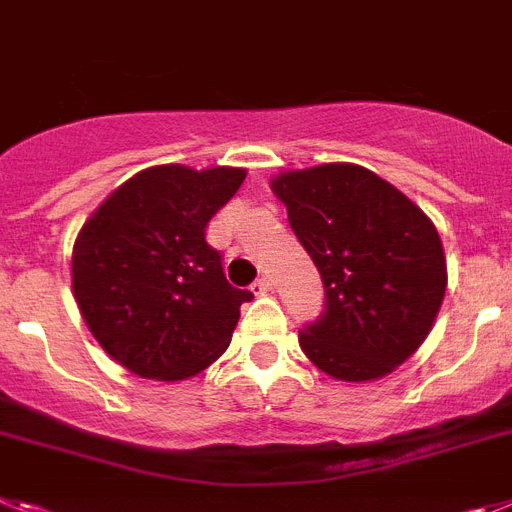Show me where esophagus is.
I'll use <instances>...</instances> for the list:
<instances>
[{
  "mask_svg": "<svg viewBox=\"0 0 512 512\" xmlns=\"http://www.w3.org/2000/svg\"><path fill=\"white\" fill-rule=\"evenodd\" d=\"M270 288H273V281H270L268 275H262V278H257V281L252 283V291H255L257 296H262V293H268Z\"/></svg>",
  "mask_w": 512,
  "mask_h": 512,
  "instance_id": "esophagus-1",
  "label": "esophagus"
}]
</instances>
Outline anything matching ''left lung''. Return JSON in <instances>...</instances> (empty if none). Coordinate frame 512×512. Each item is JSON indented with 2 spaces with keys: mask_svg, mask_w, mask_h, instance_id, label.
Here are the masks:
<instances>
[{
  "mask_svg": "<svg viewBox=\"0 0 512 512\" xmlns=\"http://www.w3.org/2000/svg\"><path fill=\"white\" fill-rule=\"evenodd\" d=\"M293 234L317 265L324 309L299 330L319 371L379 379L428 337L446 293V257L430 219L358 164H322L273 180Z\"/></svg>",
  "mask_w": 512,
  "mask_h": 512,
  "instance_id": "8db88e82",
  "label": "left lung"
}]
</instances>
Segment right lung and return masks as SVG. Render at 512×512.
Wrapping results in <instances>:
<instances>
[{
	"instance_id": "obj_1",
	"label": "right lung",
	"mask_w": 512,
	"mask_h": 512,
	"mask_svg": "<svg viewBox=\"0 0 512 512\" xmlns=\"http://www.w3.org/2000/svg\"><path fill=\"white\" fill-rule=\"evenodd\" d=\"M244 170L164 164L133 175L79 231L71 286L84 322L110 358L144 379L180 381L211 366L252 291L234 288L208 221Z\"/></svg>"
}]
</instances>
